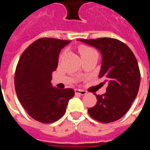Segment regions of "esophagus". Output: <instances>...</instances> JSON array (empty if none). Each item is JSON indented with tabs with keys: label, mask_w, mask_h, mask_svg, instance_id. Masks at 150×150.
Returning <instances> with one entry per match:
<instances>
[{
	"label": "esophagus",
	"mask_w": 150,
	"mask_h": 150,
	"mask_svg": "<svg viewBox=\"0 0 150 150\" xmlns=\"http://www.w3.org/2000/svg\"><path fill=\"white\" fill-rule=\"evenodd\" d=\"M75 93H76L77 94H79V95H85V94L87 93L86 91L81 89H75Z\"/></svg>",
	"instance_id": "esophagus-1"
}]
</instances>
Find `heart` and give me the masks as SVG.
I'll return each mask as SVG.
<instances>
[{"mask_svg":"<svg viewBox=\"0 0 150 150\" xmlns=\"http://www.w3.org/2000/svg\"><path fill=\"white\" fill-rule=\"evenodd\" d=\"M78 51H79V52H80V54H81V57H83L84 56H86V55H88L90 53H93V52H96L93 49H92V48H90L88 47H86V46H80L79 47V48H78ZM65 54V52H62V54L60 55V58H62L63 57V56Z\"/></svg>","mask_w":150,"mask_h":150,"instance_id":"heart-1","label":"heart"}]
</instances>
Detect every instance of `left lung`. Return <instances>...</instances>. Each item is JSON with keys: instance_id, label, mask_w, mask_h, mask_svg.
Wrapping results in <instances>:
<instances>
[{"instance_id": "8db88e82", "label": "left lung", "mask_w": 150, "mask_h": 150, "mask_svg": "<svg viewBox=\"0 0 150 150\" xmlns=\"http://www.w3.org/2000/svg\"><path fill=\"white\" fill-rule=\"evenodd\" d=\"M78 41L100 52L102 66L98 77L108 83L106 93L96 95L97 103L88 108V113L101 123L114 122L128 112L139 92L140 72L135 56L126 44L114 38Z\"/></svg>"}]
</instances>
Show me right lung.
Returning <instances> with one entry per match:
<instances>
[{"label": "right lung", "mask_w": 150, "mask_h": 150, "mask_svg": "<svg viewBox=\"0 0 150 150\" xmlns=\"http://www.w3.org/2000/svg\"><path fill=\"white\" fill-rule=\"evenodd\" d=\"M56 38H41L21 56L15 72V89L21 104L38 122L50 124L66 112L72 88L58 89L51 83L61 50L70 43Z\"/></svg>", "instance_id": "obj_1"}]
</instances>
